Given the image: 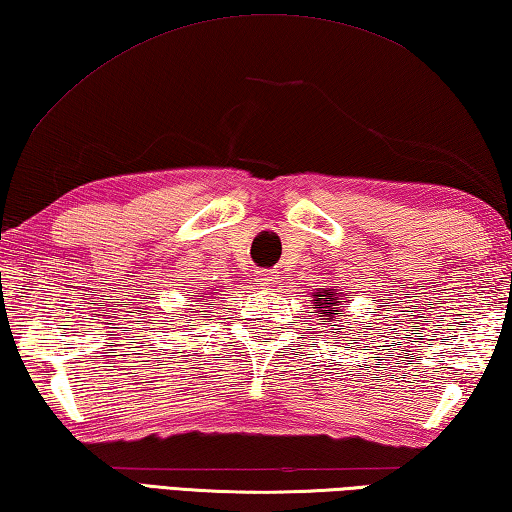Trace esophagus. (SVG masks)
I'll list each match as a JSON object with an SVG mask.
<instances>
[{"instance_id":"obj_1","label":"esophagus","mask_w":512,"mask_h":512,"mask_svg":"<svg viewBox=\"0 0 512 512\" xmlns=\"http://www.w3.org/2000/svg\"><path fill=\"white\" fill-rule=\"evenodd\" d=\"M277 280H280V277H277L275 273H259V277H257L259 286H273Z\"/></svg>"}]
</instances>
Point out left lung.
Here are the masks:
<instances>
[{"label": "left lung", "mask_w": 512, "mask_h": 512, "mask_svg": "<svg viewBox=\"0 0 512 512\" xmlns=\"http://www.w3.org/2000/svg\"><path fill=\"white\" fill-rule=\"evenodd\" d=\"M342 300H345V295L336 293V288H329V291H320L318 295H315L313 309H315V313H320L318 318L324 324H329V327H336V322H342V320H338ZM333 333H336V331H333ZM345 336H347V333H345Z\"/></svg>", "instance_id": "8db88e82"}]
</instances>
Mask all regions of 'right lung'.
I'll return each mask as SVG.
<instances>
[{
	"label": "right lung",
	"instance_id": "right-lung-1",
	"mask_svg": "<svg viewBox=\"0 0 512 512\" xmlns=\"http://www.w3.org/2000/svg\"><path fill=\"white\" fill-rule=\"evenodd\" d=\"M201 297H203V295H199V300H201Z\"/></svg>",
	"mask_w": 512,
	"mask_h": 512
}]
</instances>
